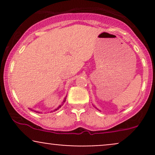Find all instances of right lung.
Returning <instances> with one entry per match:
<instances>
[{"mask_svg": "<svg viewBox=\"0 0 155 155\" xmlns=\"http://www.w3.org/2000/svg\"><path fill=\"white\" fill-rule=\"evenodd\" d=\"M65 99H66V98H65V99H64V101H63V103H64V102H65ZM61 106H63V104L60 105V106H58V108H56V109H54V111H57V110H58V109H59V108H60V107H61ZM35 112H37V113H39L38 111H35Z\"/></svg>", "mask_w": 155, "mask_h": 155, "instance_id": "add662e5", "label": "right lung"}]
</instances>
